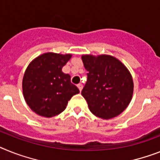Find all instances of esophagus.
I'll return each mask as SVG.
<instances>
[{
    "label": "esophagus",
    "instance_id": "34e87169",
    "mask_svg": "<svg viewBox=\"0 0 160 160\" xmlns=\"http://www.w3.org/2000/svg\"><path fill=\"white\" fill-rule=\"evenodd\" d=\"M77 87H78V88H79V89H80V91H81L82 90V88H83V84H77Z\"/></svg>",
    "mask_w": 160,
    "mask_h": 160
}]
</instances>
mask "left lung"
<instances>
[{"instance_id": "8db88e82", "label": "left lung", "mask_w": 160, "mask_h": 160, "mask_svg": "<svg viewBox=\"0 0 160 160\" xmlns=\"http://www.w3.org/2000/svg\"><path fill=\"white\" fill-rule=\"evenodd\" d=\"M87 82L81 94L92 114L109 119L121 114L131 102L133 81L121 62L110 55H83Z\"/></svg>"}]
</instances>
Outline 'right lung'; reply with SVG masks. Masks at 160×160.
I'll list each match as a JSON object with an SVG mask.
<instances>
[{
	"label": "right lung",
	"mask_w": 160,
	"mask_h": 160,
	"mask_svg": "<svg viewBox=\"0 0 160 160\" xmlns=\"http://www.w3.org/2000/svg\"><path fill=\"white\" fill-rule=\"evenodd\" d=\"M71 54L46 53L28 65L22 79L27 104L39 115L53 117L66 109L72 97L80 92L71 76L62 72Z\"/></svg>",
	"instance_id": "1"
}]
</instances>
